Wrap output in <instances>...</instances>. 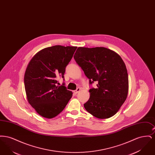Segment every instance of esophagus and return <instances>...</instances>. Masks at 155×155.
Masks as SVG:
<instances>
[{"mask_svg": "<svg viewBox=\"0 0 155 155\" xmlns=\"http://www.w3.org/2000/svg\"><path fill=\"white\" fill-rule=\"evenodd\" d=\"M80 91H81V88H78L75 91H74V94H78Z\"/></svg>", "mask_w": 155, "mask_h": 155, "instance_id": "obj_1", "label": "esophagus"}]
</instances>
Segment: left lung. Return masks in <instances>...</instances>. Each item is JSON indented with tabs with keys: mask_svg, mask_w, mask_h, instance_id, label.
<instances>
[{
	"mask_svg": "<svg viewBox=\"0 0 155 155\" xmlns=\"http://www.w3.org/2000/svg\"><path fill=\"white\" fill-rule=\"evenodd\" d=\"M77 63L92 84L90 97L84 104L96 118L113 116L120 109L128 93V76L125 63L116 52L104 47H79L74 55Z\"/></svg>",
	"mask_w": 155,
	"mask_h": 155,
	"instance_id": "left-lung-1",
	"label": "left lung"
}]
</instances>
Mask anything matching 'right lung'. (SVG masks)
<instances>
[{
	"label": "right lung",
	"mask_w": 155,
	"mask_h": 155,
	"mask_svg": "<svg viewBox=\"0 0 155 155\" xmlns=\"http://www.w3.org/2000/svg\"><path fill=\"white\" fill-rule=\"evenodd\" d=\"M77 46L56 45L44 48L30 60L24 74L27 99L41 116L52 118L65 108L73 92L58 85L57 77L64 74ZM59 84V83H58Z\"/></svg>",
	"instance_id": "add662e5"
}]
</instances>
